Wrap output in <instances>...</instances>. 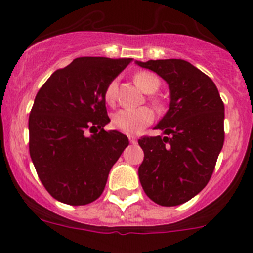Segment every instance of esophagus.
Segmentation results:
<instances>
[{"label": "esophagus", "instance_id": "esophagus-1", "mask_svg": "<svg viewBox=\"0 0 253 253\" xmlns=\"http://www.w3.org/2000/svg\"><path fill=\"white\" fill-rule=\"evenodd\" d=\"M129 142H130L131 144H137V138L133 137V135H130V137H129Z\"/></svg>", "mask_w": 253, "mask_h": 253}]
</instances>
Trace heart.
Returning <instances> with one entry per match:
<instances>
[{"mask_svg":"<svg viewBox=\"0 0 253 253\" xmlns=\"http://www.w3.org/2000/svg\"><path fill=\"white\" fill-rule=\"evenodd\" d=\"M134 82L140 90L147 93H153L160 88L161 80L158 76L152 72H138L134 76ZM118 84L115 80L107 84L104 91V99L106 104L113 105L116 100ZM153 111L149 107H138V109H123L113 115L111 126L120 133L134 135L147 128L153 122Z\"/></svg>","mask_w":253,"mask_h":253,"instance_id":"1","label":"heart"}]
</instances>
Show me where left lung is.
<instances>
[{
  "label": "left lung",
  "mask_w": 253,
  "mask_h": 253,
  "mask_svg": "<svg viewBox=\"0 0 253 253\" xmlns=\"http://www.w3.org/2000/svg\"><path fill=\"white\" fill-rule=\"evenodd\" d=\"M169 84V109L154 129L165 137H142L138 169L151 200L162 207L189 202L207 186L224 143V104L218 88L184 59L135 62Z\"/></svg>",
  "instance_id": "obj_1"
}]
</instances>
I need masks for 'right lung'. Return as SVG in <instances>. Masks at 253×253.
Segmentation results:
<instances>
[{
	"instance_id": "add662e5",
	"label": "right lung",
	"mask_w": 253,
	"mask_h": 253,
	"mask_svg": "<svg viewBox=\"0 0 253 253\" xmlns=\"http://www.w3.org/2000/svg\"><path fill=\"white\" fill-rule=\"evenodd\" d=\"M131 60L76 58L38 91L29 116V151L42 184L58 202H95L128 147L126 135L104 130L110 122L104 91Z\"/></svg>"
}]
</instances>
